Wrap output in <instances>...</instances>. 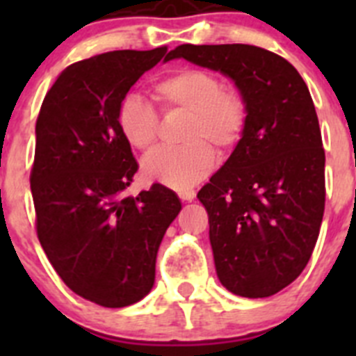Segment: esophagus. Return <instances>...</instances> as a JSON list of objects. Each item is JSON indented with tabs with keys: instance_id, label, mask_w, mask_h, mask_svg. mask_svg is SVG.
<instances>
[{
	"instance_id": "1",
	"label": "esophagus",
	"mask_w": 356,
	"mask_h": 356,
	"mask_svg": "<svg viewBox=\"0 0 356 356\" xmlns=\"http://www.w3.org/2000/svg\"><path fill=\"white\" fill-rule=\"evenodd\" d=\"M180 197L184 201H193L196 197V193L194 191H184V193H180Z\"/></svg>"
}]
</instances>
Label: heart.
<instances>
[{
    "label": "heart",
    "instance_id": "1",
    "mask_svg": "<svg viewBox=\"0 0 356 356\" xmlns=\"http://www.w3.org/2000/svg\"><path fill=\"white\" fill-rule=\"evenodd\" d=\"M156 99L168 110L191 114L187 144L160 149L147 156L144 175L176 191L196 185L213 168L216 151L228 149L241 139L246 124V102L234 89H225L217 74L205 69H180L153 85ZM118 124L124 139L137 149L151 151L159 139V114L140 94L122 97Z\"/></svg>",
    "mask_w": 356,
    "mask_h": 356
}]
</instances>
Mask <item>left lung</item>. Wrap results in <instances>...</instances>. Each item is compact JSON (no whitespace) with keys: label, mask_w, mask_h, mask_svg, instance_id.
I'll use <instances>...</instances> for the list:
<instances>
[{"label":"left lung","mask_w":356,"mask_h":356,"mask_svg":"<svg viewBox=\"0 0 356 356\" xmlns=\"http://www.w3.org/2000/svg\"><path fill=\"white\" fill-rule=\"evenodd\" d=\"M169 60L217 71L246 102V124L197 193L222 287L269 298L310 260L325 212V149L307 83L276 53L250 44H181Z\"/></svg>","instance_id":"left-lung-1"}]
</instances>
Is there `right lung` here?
<instances>
[{
	"label": "right lung",
	"instance_id": "1",
	"mask_svg": "<svg viewBox=\"0 0 356 356\" xmlns=\"http://www.w3.org/2000/svg\"><path fill=\"white\" fill-rule=\"evenodd\" d=\"M165 51L122 49L69 65L37 118L30 185L40 246L72 292L102 307L149 294L160 242L181 210L160 184L124 194L139 165L119 130V105Z\"/></svg>",
	"mask_w": 356,
	"mask_h": 356
}]
</instances>
